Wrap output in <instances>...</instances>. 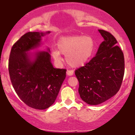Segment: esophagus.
Instances as JSON below:
<instances>
[{
  "label": "esophagus",
  "mask_w": 135,
  "mask_h": 135,
  "mask_svg": "<svg viewBox=\"0 0 135 135\" xmlns=\"http://www.w3.org/2000/svg\"><path fill=\"white\" fill-rule=\"evenodd\" d=\"M74 74V71L73 70H67L66 71V75L69 76H72Z\"/></svg>",
  "instance_id": "esophagus-1"
}]
</instances>
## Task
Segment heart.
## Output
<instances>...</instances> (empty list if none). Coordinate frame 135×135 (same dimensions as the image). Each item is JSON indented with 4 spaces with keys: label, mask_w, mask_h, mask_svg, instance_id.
I'll return each instance as SVG.
<instances>
[{
    "label": "heart",
    "mask_w": 135,
    "mask_h": 135,
    "mask_svg": "<svg viewBox=\"0 0 135 135\" xmlns=\"http://www.w3.org/2000/svg\"><path fill=\"white\" fill-rule=\"evenodd\" d=\"M59 51L54 50L52 57L56 61H61V53L66 56V61L73 68L84 65L94 50V42L91 37L71 35L63 37L58 42Z\"/></svg>",
    "instance_id": "obj_1"
}]
</instances>
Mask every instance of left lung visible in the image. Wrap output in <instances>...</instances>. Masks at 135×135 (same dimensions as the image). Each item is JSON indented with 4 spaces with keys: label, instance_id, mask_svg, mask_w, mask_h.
I'll list each match as a JSON object with an SVG mask.
<instances>
[{
    "label": "left lung",
    "instance_id": "8db88e82",
    "mask_svg": "<svg viewBox=\"0 0 135 135\" xmlns=\"http://www.w3.org/2000/svg\"><path fill=\"white\" fill-rule=\"evenodd\" d=\"M103 37L95 56L75 70L79 93L91 105L103 103L118 92L124 74V58L117 41L111 33L98 30Z\"/></svg>",
    "mask_w": 135,
    "mask_h": 135
}]
</instances>
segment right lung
<instances>
[{
    "mask_svg": "<svg viewBox=\"0 0 135 135\" xmlns=\"http://www.w3.org/2000/svg\"><path fill=\"white\" fill-rule=\"evenodd\" d=\"M51 33L28 32L13 45L9 60V73L15 91L22 101L38 110L55 103L66 77V70L55 69L50 49L31 52L41 46L42 37Z\"/></svg>",
    "mask_w": 135,
    "mask_h": 135,
    "instance_id": "add662e5",
    "label": "right lung"
}]
</instances>
